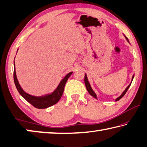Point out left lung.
<instances>
[{
	"instance_id": "8db88e82",
	"label": "left lung",
	"mask_w": 147,
	"mask_h": 147,
	"mask_svg": "<svg viewBox=\"0 0 147 147\" xmlns=\"http://www.w3.org/2000/svg\"><path fill=\"white\" fill-rule=\"evenodd\" d=\"M124 36L125 37L126 39V40H127V41L129 43V40H128V39L127 38V37H126L124 34ZM134 74L132 76V78H131V81L130 84H129L127 88H126L125 89V90H124V91L123 92V93H122V94H121V95L119 96V97H117V98L115 99V101H118L119 100H120V99H121L122 97H123V96L124 95V94H125V93H126V91H128V88H130V86L131 84V82H132L133 79H134ZM84 82H85V85H86V89H87V90H88V91L89 92V93L90 94L91 96H93L94 98H95L97 99V97H96V93H94V91L93 90V89L91 88V85H90V84H89V82L88 79V77H87V74H85V78H84Z\"/></svg>"
}]
</instances>
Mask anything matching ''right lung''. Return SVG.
I'll use <instances>...</instances> for the list:
<instances>
[{
  "mask_svg": "<svg viewBox=\"0 0 147 147\" xmlns=\"http://www.w3.org/2000/svg\"><path fill=\"white\" fill-rule=\"evenodd\" d=\"M18 51V50L17 51ZM15 60V59H14ZM73 72H70L67 75L64 77V78L61 80L60 82H59V85L57 87V88L54 90L53 93L47 94L45 95L40 96H36L32 95L28 93H26L23 89H22L21 86L18 82V80L17 78L16 72V67H15V61H14V71H13V78H14V82L16 84V88L17 91H19L20 94L23 96V97L25 99L26 101H28L29 103H30L32 105H33L35 108L38 109H45L49 107H51L52 106L56 104L61 98L62 94H63L65 85L67 81L68 78L71 76V75Z\"/></svg>",
  "mask_w": 147,
  "mask_h": 147,
  "instance_id": "obj_1",
  "label": "right lung"
}]
</instances>
